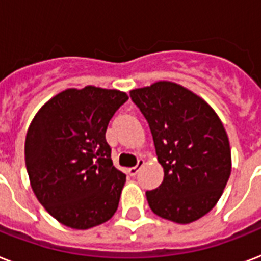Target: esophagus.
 <instances>
[{"mask_svg":"<svg viewBox=\"0 0 261 261\" xmlns=\"http://www.w3.org/2000/svg\"><path fill=\"white\" fill-rule=\"evenodd\" d=\"M143 164H145V161H143V160H138V164H137L135 167L128 168V174H130V176H133V177H134V176H137V173L139 172V169L143 167Z\"/></svg>","mask_w":261,"mask_h":261,"instance_id":"esophagus-1","label":"esophagus"}]
</instances>
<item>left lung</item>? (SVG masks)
Instances as JSON below:
<instances>
[{
    "mask_svg": "<svg viewBox=\"0 0 261 261\" xmlns=\"http://www.w3.org/2000/svg\"><path fill=\"white\" fill-rule=\"evenodd\" d=\"M146 119L164 168L159 188L146 191L151 211L176 223L206 215L231 171L229 139L213 108L191 90L160 81L130 92Z\"/></svg>",
    "mask_w": 261,
    "mask_h": 261,
    "instance_id": "obj_1",
    "label": "left lung"
}]
</instances>
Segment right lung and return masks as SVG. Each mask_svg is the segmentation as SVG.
I'll list each match as a JSON object with an SVG mask.
<instances>
[{"label": "right lung", "mask_w": 261, "mask_h": 261, "mask_svg": "<svg viewBox=\"0 0 261 261\" xmlns=\"http://www.w3.org/2000/svg\"><path fill=\"white\" fill-rule=\"evenodd\" d=\"M128 100L115 89H67L35 115L25 138V167L42 206L65 226L85 230L118 210L126 174L111 160L106 131Z\"/></svg>", "instance_id": "right-lung-1"}]
</instances>
